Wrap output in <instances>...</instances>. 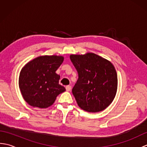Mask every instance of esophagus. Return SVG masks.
<instances>
[{
  "label": "esophagus",
  "mask_w": 147,
  "mask_h": 147,
  "mask_svg": "<svg viewBox=\"0 0 147 147\" xmlns=\"http://www.w3.org/2000/svg\"><path fill=\"white\" fill-rule=\"evenodd\" d=\"M65 89H66V91H67V92L71 91V86H70V85L66 86H65Z\"/></svg>",
  "instance_id": "1"
}]
</instances>
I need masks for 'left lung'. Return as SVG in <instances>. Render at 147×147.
Here are the masks:
<instances>
[{"label":"left lung","mask_w":147,"mask_h":147,"mask_svg":"<svg viewBox=\"0 0 147 147\" xmlns=\"http://www.w3.org/2000/svg\"><path fill=\"white\" fill-rule=\"evenodd\" d=\"M78 74L72 92L83 110L97 112L113 101L117 88V76L111 62L93 53L71 55Z\"/></svg>","instance_id":"obj_1"}]
</instances>
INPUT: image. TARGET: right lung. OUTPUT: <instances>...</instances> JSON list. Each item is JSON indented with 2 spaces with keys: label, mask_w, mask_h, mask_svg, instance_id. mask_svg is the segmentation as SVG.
I'll return each instance as SVG.
<instances>
[{
  "label": "right lung",
  "mask_w": 147,
  "mask_h": 147,
  "mask_svg": "<svg viewBox=\"0 0 147 147\" xmlns=\"http://www.w3.org/2000/svg\"><path fill=\"white\" fill-rule=\"evenodd\" d=\"M63 61L62 56H40L22 69L19 85L24 100L29 105L47 108L54 104L57 95L65 91L59 84L60 76L55 73Z\"/></svg>",
  "instance_id": "add662e5"
}]
</instances>
